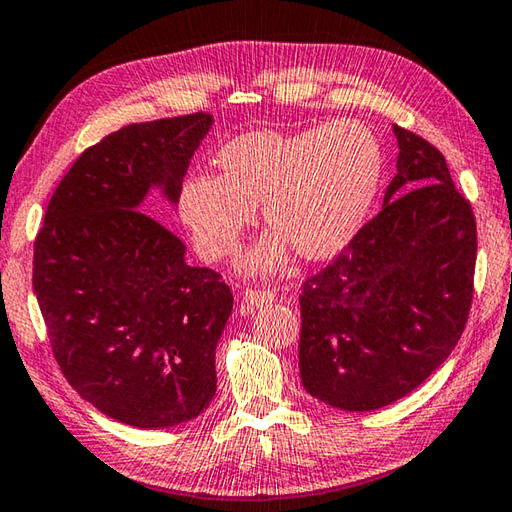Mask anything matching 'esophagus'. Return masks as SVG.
<instances>
[{
	"mask_svg": "<svg viewBox=\"0 0 512 512\" xmlns=\"http://www.w3.org/2000/svg\"><path fill=\"white\" fill-rule=\"evenodd\" d=\"M275 300V293L268 291V288H253L248 286L244 291V302L250 306H264L268 302Z\"/></svg>",
	"mask_w": 512,
	"mask_h": 512,
	"instance_id": "obj_1",
	"label": "esophagus"
}]
</instances>
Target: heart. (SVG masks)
<instances>
[{"mask_svg":"<svg viewBox=\"0 0 512 512\" xmlns=\"http://www.w3.org/2000/svg\"><path fill=\"white\" fill-rule=\"evenodd\" d=\"M217 176L183 183L179 208L194 246L206 259L235 253L239 239L264 203L275 232L246 257L250 273H273L286 264L288 246L302 259L340 255L376 199L383 152L358 120H333L302 132L257 129L221 147Z\"/></svg>","mask_w":512,"mask_h":512,"instance_id":"heart-1","label":"heart"}]
</instances>
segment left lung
<instances>
[{"mask_svg":"<svg viewBox=\"0 0 512 512\" xmlns=\"http://www.w3.org/2000/svg\"><path fill=\"white\" fill-rule=\"evenodd\" d=\"M394 134L383 210L300 295L302 385L345 412L380 410L421 385L457 347L472 304L470 201L432 143Z\"/></svg>","mask_w":512,"mask_h":512,"instance_id":"obj_1","label":"left lung"}]
</instances>
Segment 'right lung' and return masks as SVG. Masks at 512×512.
I'll use <instances>...</instances> for the list:
<instances>
[{
  "label": "right lung",
  "mask_w": 512,
  "mask_h": 512,
  "mask_svg": "<svg viewBox=\"0 0 512 512\" xmlns=\"http://www.w3.org/2000/svg\"><path fill=\"white\" fill-rule=\"evenodd\" d=\"M210 114L134 123L82 152L35 237L33 288L64 378L134 427L197 418L217 392L215 349L232 293L185 264L183 241L141 203H176Z\"/></svg>",
  "instance_id": "obj_1"
}]
</instances>
